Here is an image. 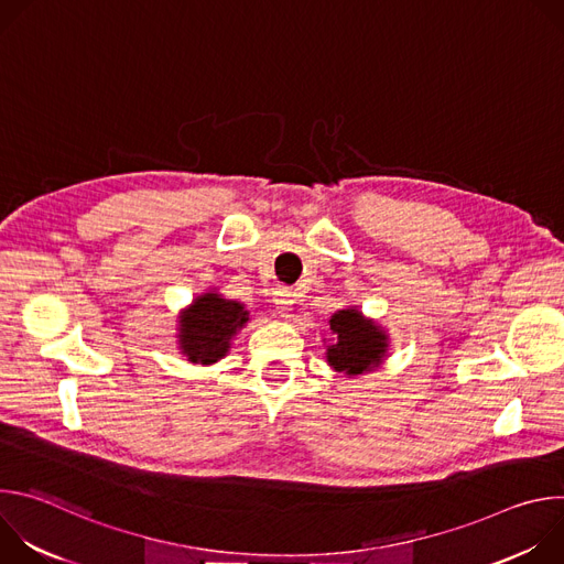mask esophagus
I'll return each instance as SVG.
<instances>
[{
	"label": "esophagus",
	"mask_w": 564,
	"mask_h": 564,
	"mask_svg": "<svg viewBox=\"0 0 564 564\" xmlns=\"http://www.w3.org/2000/svg\"><path fill=\"white\" fill-rule=\"evenodd\" d=\"M294 294L288 290V288H279L276 290V299H274V305H276V312L288 316L292 312V305H294Z\"/></svg>",
	"instance_id": "obj_1"
}]
</instances>
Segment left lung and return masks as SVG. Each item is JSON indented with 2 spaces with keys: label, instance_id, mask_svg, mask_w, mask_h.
Returning a JSON list of instances; mask_svg holds the SVG:
<instances>
[{
  "label": "left lung",
  "instance_id": "obj_1",
  "mask_svg": "<svg viewBox=\"0 0 564 564\" xmlns=\"http://www.w3.org/2000/svg\"><path fill=\"white\" fill-rule=\"evenodd\" d=\"M337 344L328 348V361L346 375H361L375 368L386 352V335L361 318L357 310H339L330 318Z\"/></svg>",
  "mask_w": 564,
  "mask_h": 564
}]
</instances>
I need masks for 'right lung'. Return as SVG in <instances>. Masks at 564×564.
I'll return each instance as SVG.
<instances>
[{
    "instance_id": "obj_1",
    "label": "right lung",
    "mask_w": 564,
    "mask_h": 564,
    "mask_svg": "<svg viewBox=\"0 0 564 564\" xmlns=\"http://www.w3.org/2000/svg\"><path fill=\"white\" fill-rule=\"evenodd\" d=\"M248 310L220 299L218 294H205L194 301L185 318L181 321V348L194 364H214L227 348L236 330L248 321Z\"/></svg>"
}]
</instances>
